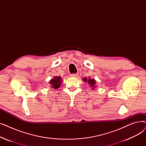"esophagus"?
Wrapping results in <instances>:
<instances>
[{
    "label": "esophagus",
    "mask_w": 146,
    "mask_h": 146,
    "mask_svg": "<svg viewBox=\"0 0 146 146\" xmlns=\"http://www.w3.org/2000/svg\"><path fill=\"white\" fill-rule=\"evenodd\" d=\"M70 76L72 78H78L79 76L78 74H70Z\"/></svg>",
    "instance_id": "1"
}]
</instances>
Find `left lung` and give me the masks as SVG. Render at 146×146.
I'll return each mask as SVG.
<instances>
[{
    "label": "left lung",
    "instance_id": "1",
    "mask_svg": "<svg viewBox=\"0 0 146 146\" xmlns=\"http://www.w3.org/2000/svg\"><path fill=\"white\" fill-rule=\"evenodd\" d=\"M83 80L84 82H87L88 83V85H89V87H90L92 88L91 89L94 90L95 88H96V82L95 79H91L90 77H89L88 79H87L86 78H84L83 79Z\"/></svg>",
    "mask_w": 146,
    "mask_h": 146
}]
</instances>
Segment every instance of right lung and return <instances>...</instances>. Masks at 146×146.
Here are the masks:
<instances>
[{
	"label": "right lung",
	"mask_w": 146,
	"mask_h": 146,
	"mask_svg": "<svg viewBox=\"0 0 146 146\" xmlns=\"http://www.w3.org/2000/svg\"><path fill=\"white\" fill-rule=\"evenodd\" d=\"M61 83H62V79L60 76H55L50 80L49 84L51 88L57 89L60 86Z\"/></svg>",
	"instance_id": "obj_1"
}]
</instances>
